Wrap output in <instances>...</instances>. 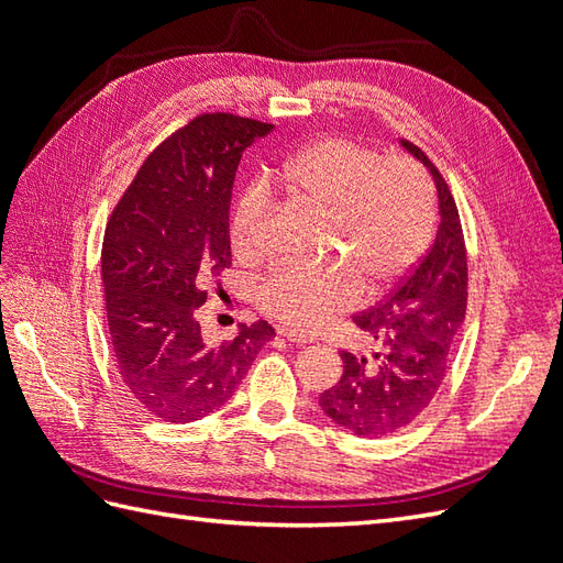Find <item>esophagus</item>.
Instances as JSON below:
<instances>
[{
    "instance_id": "esophagus-1",
    "label": "esophagus",
    "mask_w": 563,
    "mask_h": 563,
    "mask_svg": "<svg viewBox=\"0 0 563 563\" xmlns=\"http://www.w3.org/2000/svg\"><path fill=\"white\" fill-rule=\"evenodd\" d=\"M279 335H284L286 340H291V343H298V345H305V343H312V335L305 333V331H296V329H286V327H279L277 329Z\"/></svg>"
}]
</instances>
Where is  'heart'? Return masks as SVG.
I'll return each instance as SVG.
<instances>
[{"mask_svg": "<svg viewBox=\"0 0 563 563\" xmlns=\"http://www.w3.org/2000/svg\"><path fill=\"white\" fill-rule=\"evenodd\" d=\"M275 180L331 209L333 246L353 265L288 258L269 269L258 286L261 310L294 329H317L352 308L362 282L371 294L385 291L416 267L434 236V185L411 157H383L362 141L327 135L288 155ZM267 211L263 185H249L234 201L230 244L240 261L263 258Z\"/></svg>", "mask_w": 563, "mask_h": 563, "instance_id": "b5f03b06", "label": "heart"}]
</instances>
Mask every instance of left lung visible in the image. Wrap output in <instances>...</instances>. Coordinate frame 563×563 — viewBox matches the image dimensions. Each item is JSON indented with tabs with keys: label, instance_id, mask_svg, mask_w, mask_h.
<instances>
[{
	"label": "left lung",
	"instance_id": "8db88e82",
	"mask_svg": "<svg viewBox=\"0 0 563 563\" xmlns=\"http://www.w3.org/2000/svg\"><path fill=\"white\" fill-rule=\"evenodd\" d=\"M401 145L432 172L441 223L432 249L395 291L354 314L376 350L371 356L340 352L343 376L319 397L323 413L360 437L399 432L432 404L467 308V249L449 183L418 145Z\"/></svg>",
	"mask_w": 563,
	"mask_h": 563
}]
</instances>
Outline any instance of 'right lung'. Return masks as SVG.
Returning a JSON list of instances; mask_svg holds the SVG:
<instances>
[{
  "instance_id": "1",
  "label": "right lung",
  "mask_w": 563,
  "mask_h": 563,
  "mask_svg": "<svg viewBox=\"0 0 563 563\" xmlns=\"http://www.w3.org/2000/svg\"><path fill=\"white\" fill-rule=\"evenodd\" d=\"M272 129L230 112L195 117L150 152L108 218L100 275L117 371L133 401L166 422L223 406L275 338L267 321L223 343L199 327L203 282L232 263L236 166Z\"/></svg>"
}]
</instances>
